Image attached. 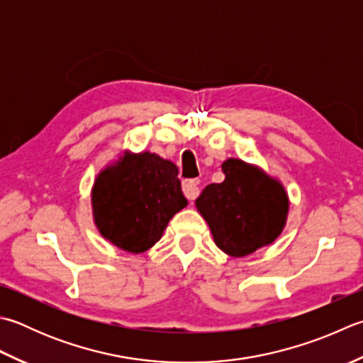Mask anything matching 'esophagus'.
<instances>
[{"mask_svg":"<svg viewBox=\"0 0 363 363\" xmlns=\"http://www.w3.org/2000/svg\"><path fill=\"white\" fill-rule=\"evenodd\" d=\"M182 191L184 195L187 196V200L194 201L195 198L200 194V181L198 179H187L182 182Z\"/></svg>","mask_w":363,"mask_h":363,"instance_id":"34e87169","label":"esophagus"}]
</instances>
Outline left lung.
<instances>
[{
  "mask_svg": "<svg viewBox=\"0 0 363 363\" xmlns=\"http://www.w3.org/2000/svg\"><path fill=\"white\" fill-rule=\"evenodd\" d=\"M225 181L209 184L196 198L216 245L230 257H247L280 236L288 195L279 181L239 159L223 162Z\"/></svg>",
  "mask_w": 363,
  "mask_h": 363,
  "instance_id": "left-lung-1",
  "label": "left lung"
}]
</instances>
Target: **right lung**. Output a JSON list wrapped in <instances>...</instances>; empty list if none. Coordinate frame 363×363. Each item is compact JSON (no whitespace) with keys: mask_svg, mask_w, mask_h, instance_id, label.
I'll return each mask as SVG.
<instances>
[{"mask_svg":"<svg viewBox=\"0 0 363 363\" xmlns=\"http://www.w3.org/2000/svg\"><path fill=\"white\" fill-rule=\"evenodd\" d=\"M177 167L157 154H124L92 187V214L105 239L143 253L162 238L172 217L187 206Z\"/></svg>","mask_w":363,"mask_h":363,"instance_id":"right-lung-1","label":"right lung"}]
</instances>
